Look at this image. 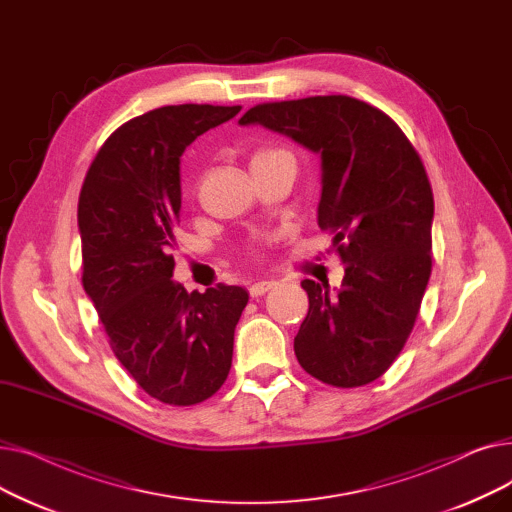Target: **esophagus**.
Masks as SVG:
<instances>
[{
  "mask_svg": "<svg viewBox=\"0 0 512 512\" xmlns=\"http://www.w3.org/2000/svg\"><path fill=\"white\" fill-rule=\"evenodd\" d=\"M274 286H276V282H255V284L249 288V294H251L253 299H257V297H263L265 292H270Z\"/></svg>",
  "mask_w": 512,
  "mask_h": 512,
  "instance_id": "1",
  "label": "esophagus"
}]
</instances>
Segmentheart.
I'll return each mask as SVG.
<instances>
[{"label": "heart", "mask_w": 512, "mask_h": 512, "mask_svg": "<svg viewBox=\"0 0 512 512\" xmlns=\"http://www.w3.org/2000/svg\"><path fill=\"white\" fill-rule=\"evenodd\" d=\"M282 155H288V153H286V151H282V149H272V147L257 149V151L251 155V168L261 166V164H267V161H272V159L282 157Z\"/></svg>", "instance_id": "heart-1"}]
</instances>
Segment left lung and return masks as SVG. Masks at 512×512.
<instances>
[{"label":"left lung","mask_w":512,"mask_h":512,"mask_svg":"<svg viewBox=\"0 0 512 512\" xmlns=\"http://www.w3.org/2000/svg\"><path fill=\"white\" fill-rule=\"evenodd\" d=\"M238 124H261L321 155L317 224L334 234L342 286L303 280L309 311L294 355L315 380L365 386L405 346L432 274L434 193L407 134L348 95L259 103Z\"/></svg>","instance_id":"obj_1"}]
</instances>
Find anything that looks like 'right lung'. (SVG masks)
Listing matches in <instances>:
<instances>
[{"label":"right lung","mask_w":512,"mask_h":512,"mask_svg":"<svg viewBox=\"0 0 512 512\" xmlns=\"http://www.w3.org/2000/svg\"><path fill=\"white\" fill-rule=\"evenodd\" d=\"M240 105H166L122 124L103 143L78 199L83 286L116 359L151 398L191 407L222 388L240 286L186 292L172 280L180 222V155Z\"/></svg>","instance_id":"1"}]
</instances>
